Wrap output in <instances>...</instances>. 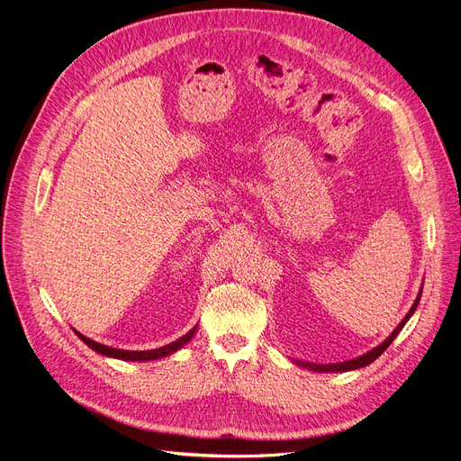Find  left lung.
<instances>
[{
  "instance_id": "obj_1",
  "label": "left lung",
  "mask_w": 461,
  "mask_h": 461,
  "mask_svg": "<svg viewBox=\"0 0 461 461\" xmlns=\"http://www.w3.org/2000/svg\"><path fill=\"white\" fill-rule=\"evenodd\" d=\"M421 291H423V287L420 289V293H418V296H415V301H413V304H411V308H410V312L408 314L404 316V320L400 321L398 325H396V330L383 340L381 345H377L375 348H371V350H367L366 354H362V356H358V358H352V360H347V362H337V364H314V362H306V360H294V358H291V362H294L296 366H301V367H304V369H310V371H318V374H343V371H352V369H360V367H366V366H369L371 362L374 360H377L379 356L389 348V345L393 343V340L396 339V335L402 331V328L406 325V321L413 316V312H415V308H418V304H420V299H421Z\"/></svg>"
}]
</instances>
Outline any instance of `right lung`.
Returning a JSON list of instances; mask_svg holds the SVG:
<instances>
[{"mask_svg": "<svg viewBox=\"0 0 461 461\" xmlns=\"http://www.w3.org/2000/svg\"><path fill=\"white\" fill-rule=\"evenodd\" d=\"M195 331H197V325L191 331H187L184 337L176 339V340H172L170 345H165V347H160V348H153V350H121V348H113V347H105V345H101V343H95L94 339H87L86 335H82V333H78L77 330H74V333L80 337V340H84V343L90 347L92 350H95L97 354L107 356V358L124 360V362H153V360L167 358V356H170V354L180 350L182 347H185L189 340L193 339V335H195Z\"/></svg>", "mask_w": 461, "mask_h": 461, "instance_id": "right-lung-1", "label": "right lung"}]
</instances>
